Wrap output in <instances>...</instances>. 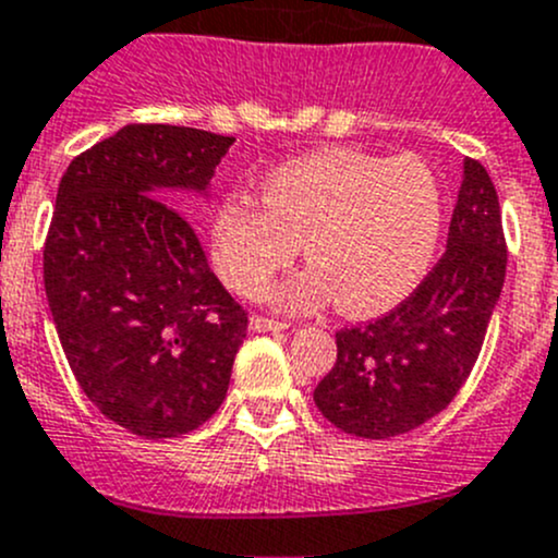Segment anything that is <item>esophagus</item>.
Masks as SVG:
<instances>
[{
  "instance_id": "1",
  "label": "esophagus",
  "mask_w": 558,
  "mask_h": 558,
  "mask_svg": "<svg viewBox=\"0 0 558 558\" xmlns=\"http://www.w3.org/2000/svg\"><path fill=\"white\" fill-rule=\"evenodd\" d=\"M289 320H275V318H267V315H253L251 318V329L253 331H283L289 329Z\"/></svg>"
}]
</instances>
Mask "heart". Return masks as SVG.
<instances>
[{
  "instance_id": "obj_1",
  "label": "heart",
  "mask_w": 558,
  "mask_h": 558,
  "mask_svg": "<svg viewBox=\"0 0 558 558\" xmlns=\"http://www.w3.org/2000/svg\"><path fill=\"white\" fill-rule=\"evenodd\" d=\"M262 202L232 196L213 216V258L245 296L267 291L305 240L315 269L280 291L291 305L335 294L353 315L408 300L435 262L446 218L442 183L421 156L324 148L275 167Z\"/></svg>"
}]
</instances>
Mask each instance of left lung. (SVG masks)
I'll use <instances>...</instances> for the list:
<instances>
[{"label": "left lung", "mask_w": 558, "mask_h": 558, "mask_svg": "<svg viewBox=\"0 0 558 558\" xmlns=\"http://www.w3.org/2000/svg\"><path fill=\"white\" fill-rule=\"evenodd\" d=\"M505 267L497 189L481 161L466 159L446 253L391 313L337 331V362L313 391L320 413L367 440L435 418L475 367Z\"/></svg>", "instance_id": "obj_1"}]
</instances>
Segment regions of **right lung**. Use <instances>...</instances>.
I'll return each mask as SVG.
<instances>
[{"label": "right lung", "mask_w": 558, "mask_h": 558, "mask_svg": "<svg viewBox=\"0 0 558 558\" xmlns=\"http://www.w3.org/2000/svg\"><path fill=\"white\" fill-rule=\"evenodd\" d=\"M232 143L129 123L61 174L43 251L50 315L83 393L145 440L205 424L245 340L247 313L180 210V194H205Z\"/></svg>", "instance_id": "1"}]
</instances>
